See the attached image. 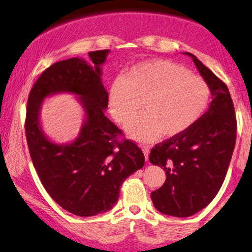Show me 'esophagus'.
Listing matches in <instances>:
<instances>
[{
	"mask_svg": "<svg viewBox=\"0 0 252 252\" xmlns=\"http://www.w3.org/2000/svg\"><path fill=\"white\" fill-rule=\"evenodd\" d=\"M143 152H144V156H145V160H149V154H150V148L149 146H143L142 148Z\"/></svg>",
	"mask_w": 252,
	"mask_h": 252,
	"instance_id": "esophagus-1",
	"label": "esophagus"
}]
</instances>
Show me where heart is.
Returning a JSON list of instances; mask_svg holds the SVG:
<instances>
[{
	"label": "heart",
	"mask_w": 252,
	"mask_h": 252,
	"mask_svg": "<svg viewBox=\"0 0 252 252\" xmlns=\"http://www.w3.org/2000/svg\"><path fill=\"white\" fill-rule=\"evenodd\" d=\"M209 101L211 89L201 76L166 59L137 63L126 78L113 81L108 95L111 115L121 124H128L142 106L144 114L126 126V135L139 142L183 135L201 119Z\"/></svg>",
	"instance_id": "obj_1"
}]
</instances>
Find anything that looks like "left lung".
I'll use <instances>...</instances> for the list:
<instances>
[{
	"label": "left lung",
	"instance_id": "obj_1",
	"mask_svg": "<svg viewBox=\"0 0 252 252\" xmlns=\"http://www.w3.org/2000/svg\"><path fill=\"white\" fill-rule=\"evenodd\" d=\"M209 86L212 102L201 119L183 135L151 150L150 161L166 172L160 189L151 193L156 209L189 218L211 203L223 184L236 143V116L224 82L192 53L186 52Z\"/></svg>",
	"mask_w": 252,
	"mask_h": 252
}]
</instances>
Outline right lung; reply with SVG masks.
<instances>
[{
    "label": "right lung",
    "instance_id": "right-lung-1",
    "mask_svg": "<svg viewBox=\"0 0 252 252\" xmlns=\"http://www.w3.org/2000/svg\"><path fill=\"white\" fill-rule=\"evenodd\" d=\"M109 52H89L92 63L78 57L53 63L41 73L28 98L25 135L38 177L60 207L81 218L110 211L123 181L145 161L135 143L117 141L122 131L104 115L108 92L101 66ZM62 93L75 94L84 109L81 132L68 143L53 142L40 122L42 101Z\"/></svg>",
    "mask_w": 252,
    "mask_h": 252
}]
</instances>
